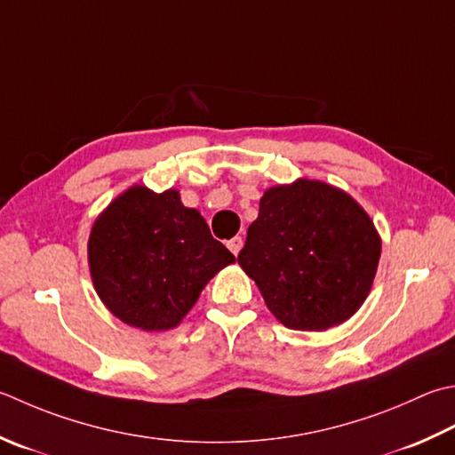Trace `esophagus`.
Returning <instances> with one entry per match:
<instances>
[{"instance_id": "obj_1", "label": "esophagus", "mask_w": 455, "mask_h": 455, "mask_svg": "<svg viewBox=\"0 0 455 455\" xmlns=\"http://www.w3.org/2000/svg\"><path fill=\"white\" fill-rule=\"evenodd\" d=\"M243 238H240V236H235L233 240H228V251L230 252H233L235 256H238V252H240V248H243Z\"/></svg>"}]
</instances>
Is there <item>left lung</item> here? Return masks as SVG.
Masks as SVG:
<instances>
[{
    "label": "left lung",
    "mask_w": 455,
    "mask_h": 455,
    "mask_svg": "<svg viewBox=\"0 0 455 455\" xmlns=\"http://www.w3.org/2000/svg\"><path fill=\"white\" fill-rule=\"evenodd\" d=\"M379 258L369 212L339 187L301 177L264 191L238 264L282 325L325 331L363 306Z\"/></svg>",
    "instance_id": "8db88e82"
}]
</instances>
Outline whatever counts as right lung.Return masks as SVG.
Here are the masks:
<instances>
[{"label": "right lung", "mask_w": 455, "mask_h": 455, "mask_svg": "<svg viewBox=\"0 0 455 455\" xmlns=\"http://www.w3.org/2000/svg\"><path fill=\"white\" fill-rule=\"evenodd\" d=\"M230 254L177 189L132 185L94 220L88 266L102 304L120 322L167 331L183 322Z\"/></svg>", "instance_id": "1"}]
</instances>
